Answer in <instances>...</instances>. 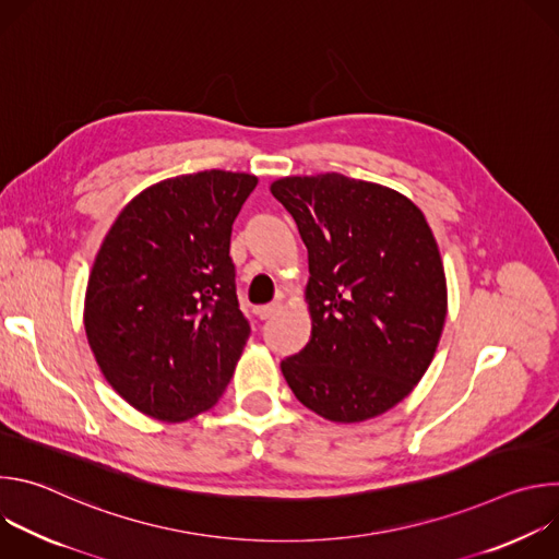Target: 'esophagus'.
<instances>
[{
	"label": "esophagus",
	"instance_id": "obj_1",
	"mask_svg": "<svg viewBox=\"0 0 559 559\" xmlns=\"http://www.w3.org/2000/svg\"><path fill=\"white\" fill-rule=\"evenodd\" d=\"M281 309H283V302H281V300H274V302H270V305H265V307H259V309H257V316L261 318V321H270V318H274Z\"/></svg>",
	"mask_w": 559,
	"mask_h": 559
}]
</instances>
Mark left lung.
<instances>
[{
  "instance_id": "left-lung-1",
  "label": "left lung",
  "mask_w": 559,
  "mask_h": 559,
  "mask_svg": "<svg viewBox=\"0 0 559 559\" xmlns=\"http://www.w3.org/2000/svg\"><path fill=\"white\" fill-rule=\"evenodd\" d=\"M309 261V343L281 362L298 401L332 423L376 418L429 369L447 278L425 214L401 192L338 173L270 186Z\"/></svg>"
}]
</instances>
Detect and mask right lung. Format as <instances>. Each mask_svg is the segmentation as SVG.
<instances>
[{"mask_svg": "<svg viewBox=\"0 0 559 559\" xmlns=\"http://www.w3.org/2000/svg\"><path fill=\"white\" fill-rule=\"evenodd\" d=\"M259 179L205 170L150 186L97 252L84 325L112 389L141 414L183 423L223 395L250 338L229 259L231 223Z\"/></svg>", "mask_w": 559, "mask_h": 559, "instance_id": "add662e5", "label": "right lung"}]
</instances>
